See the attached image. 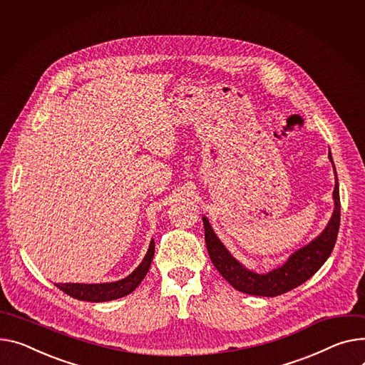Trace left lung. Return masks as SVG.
<instances>
[{
	"mask_svg": "<svg viewBox=\"0 0 365 365\" xmlns=\"http://www.w3.org/2000/svg\"><path fill=\"white\" fill-rule=\"evenodd\" d=\"M329 157L330 161L333 163L331 155ZM333 198L334 211L323 233L317 239H314L309 245L297 251L282 267H279V269L272 270L267 274L252 273L247 270L244 265L239 264L223 247L220 239L215 236L208 220L204 217L202 222L205 230V244L214 267L235 289L248 295L279 297L282 294L289 292V290L298 287L319 272V269L326 262V259L330 257L334 248L339 225H341V198H339L337 176L333 190Z\"/></svg>",
	"mask_w": 365,
	"mask_h": 365,
	"instance_id": "left-lung-1",
	"label": "left lung"
}]
</instances>
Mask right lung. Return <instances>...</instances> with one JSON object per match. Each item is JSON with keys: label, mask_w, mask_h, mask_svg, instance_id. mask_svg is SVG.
Segmentation results:
<instances>
[{"label": "right lung", "mask_w": 365, "mask_h": 365, "mask_svg": "<svg viewBox=\"0 0 365 365\" xmlns=\"http://www.w3.org/2000/svg\"><path fill=\"white\" fill-rule=\"evenodd\" d=\"M155 245L154 240H151L150 250L145 255L143 261L139 264L138 269L129 274L128 277L121 279L114 283H98V284H82V283H60L56 284L64 294L70 295L71 298L79 301H88V302H106L118 299L121 297H126L139 286V283L147 276L153 258H154Z\"/></svg>", "instance_id": "add662e5"}]
</instances>
